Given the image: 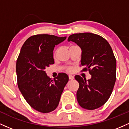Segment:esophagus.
I'll return each instance as SVG.
<instances>
[{"instance_id":"34e87169","label":"esophagus","mask_w":129,"mask_h":129,"mask_svg":"<svg viewBox=\"0 0 129 129\" xmlns=\"http://www.w3.org/2000/svg\"><path fill=\"white\" fill-rule=\"evenodd\" d=\"M69 79H70V80H73V79H74V77L73 76H72V75H69Z\"/></svg>"}]
</instances>
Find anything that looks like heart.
Instances as JSON below:
<instances>
[{"label": "heart", "instance_id": "heart-1", "mask_svg": "<svg viewBox=\"0 0 129 129\" xmlns=\"http://www.w3.org/2000/svg\"><path fill=\"white\" fill-rule=\"evenodd\" d=\"M66 71H68V72H71L72 71V68L70 67H68L66 68Z\"/></svg>", "mask_w": 129, "mask_h": 129}]
</instances>
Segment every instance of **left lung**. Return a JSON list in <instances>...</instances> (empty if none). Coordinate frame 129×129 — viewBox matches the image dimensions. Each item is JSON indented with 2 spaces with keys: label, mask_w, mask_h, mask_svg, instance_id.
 Returning <instances> with one entry per match:
<instances>
[{
  "label": "left lung",
  "mask_w": 129,
  "mask_h": 129,
  "mask_svg": "<svg viewBox=\"0 0 129 129\" xmlns=\"http://www.w3.org/2000/svg\"><path fill=\"white\" fill-rule=\"evenodd\" d=\"M68 41L74 42L82 49L81 71H88L91 75L87 81L75 76L79 83L78 103L85 109H96L109 99L116 82V61L112 49L105 39L92 33H74Z\"/></svg>",
  "instance_id": "left-lung-1"
}]
</instances>
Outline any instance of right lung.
Returning a JSON list of instances; mask_svg holds the SVG:
<instances>
[{"label": "right lung", "instance_id": "1", "mask_svg": "<svg viewBox=\"0 0 129 129\" xmlns=\"http://www.w3.org/2000/svg\"><path fill=\"white\" fill-rule=\"evenodd\" d=\"M66 38L48 34L31 36L24 43L17 59L19 89L30 106L41 113L56 109L69 80L68 75L63 72L52 80L44 71L46 67L54 64L55 46Z\"/></svg>", "mask_w": 129, "mask_h": 129}]
</instances>
